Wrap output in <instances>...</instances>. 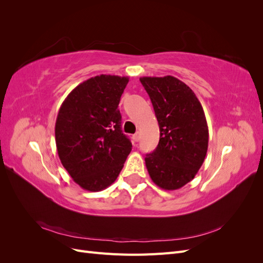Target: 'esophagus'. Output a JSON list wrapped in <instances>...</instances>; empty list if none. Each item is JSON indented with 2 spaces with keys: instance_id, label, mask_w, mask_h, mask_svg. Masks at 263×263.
Masks as SVG:
<instances>
[{
  "instance_id": "1",
  "label": "esophagus",
  "mask_w": 263,
  "mask_h": 263,
  "mask_svg": "<svg viewBox=\"0 0 263 263\" xmlns=\"http://www.w3.org/2000/svg\"><path fill=\"white\" fill-rule=\"evenodd\" d=\"M133 139H134V141H138L139 140V133H136V134H135L134 135V136H133Z\"/></svg>"
}]
</instances>
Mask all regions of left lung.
<instances>
[{
	"label": "left lung",
	"mask_w": 263,
	"mask_h": 263,
	"mask_svg": "<svg viewBox=\"0 0 263 263\" xmlns=\"http://www.w3.org/2000/svg\"><path fill=\"white\" fill-rule=\"evenodd\" d=\"M153 103L160 139L145 162L155 184L173 191L192 181L209 147V127L195 93L179 79H139Z\"/></svg>",
	"instance_id": "obj_1"
}]
</instances>
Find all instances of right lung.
<instances>
[{
	"mask_svg": "<svg viewBox=\"0 0 263 263\" xmlns=\"http://www.w3.org/2000/svg\"><path fill=\"white\" fill-rule=\"evenodd\" d=\"M128 81L127 77H93L74 87L60 106L54 126L58 156L86 191L98 192L112 184L132 151L118 109Z\"/></svg>",
	"mask_w": 263,
	"mask_h": 263,
	"instance_id": "add662e5",
	"label": "right lung"
}]
</instances>
